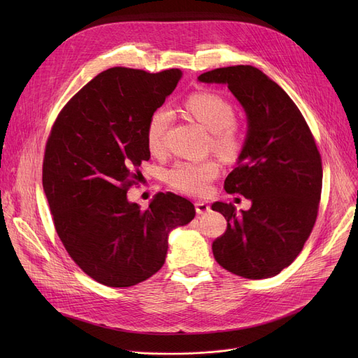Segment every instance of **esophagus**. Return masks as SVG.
<instances>
[{"mask_svg":"<svg viewBox=\"0 0 358 358\" xmlns=\"http://www.w3.org/2000/svg\"><path fill=\"white\" fill-rule=\"evenodd\" d=\"M209 210H210V206H209L208 203H204V201H196V212H197L199 215H203V213L209 212Z\"/></svg>","mask_w":358,"mask_h":358,"instance_id":"34e87169","label":"esophagus"}]
</instances>
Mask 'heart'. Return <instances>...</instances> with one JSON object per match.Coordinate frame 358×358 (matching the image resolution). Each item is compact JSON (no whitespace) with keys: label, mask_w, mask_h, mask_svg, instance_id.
Wrapping results in <instances>:
<instances>
[{"label":"heart","mask_w":358,"mask_h":358,"mask_svg":"<svg viewBox=\"0 0 358 358\" xmlns=\"http://www.w3.org/2000/svg\"><path fill=\"white\" fill-rule=\"evenodd\" d=\"M184 108L193 119L210 130L212 146L220 157L236 159L241 155L245 146V134L235 122L236 110L228 99L213 91H197L184 100ZM169 123L171 113L166 108L155 110L148 119L146 146L155 155L164 152ZM219 174L220 164L208 158L203 161H178L168 169L165 178L174 190L182 194L204 196L210 192V185Z\"/></svg>","instance_id":"heart-1"}]
</instances>
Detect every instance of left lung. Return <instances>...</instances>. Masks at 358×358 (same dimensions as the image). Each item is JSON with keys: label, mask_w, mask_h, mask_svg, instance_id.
<instances>
[{"label": "left lung", "mask_w": 358, "mask_h": 358, "mask_svg": "<svg viewBox=\"0 0 358 358\" xmlns=\"http://www.w3.org/2000/svg\"><path fill=\"white\" fill-rule=\"evenodd\" d=\"M201 83H222L243 106L248 135L224 190L251 199L250 210L213 203L228 220L212 243L215 259L236 275L268 278L289 267L303 250L317 216L322 159L294 101L251 65L208 71Z\"/></svg>", "instance_id": "8db88e82"}]
</instances>
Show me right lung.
Masks as SVG:
<instances>
[{"instance_id": "right-lung-1", "label": "right lung", "mask_w": 358, "mask_h": 358, "mask_svg": "<svg viewBox=\"0 0 358 358\" xmlns=\"http://www.w3.org/2000/svg\"><path fill=\"white\" fill-rule=\"evenodd\" d=\"M180 78L177 68H110L75 94L50 129L42 181L56 234L75 264L104 286L152 277L165 262L168 234L196 215L190 200L169 192L145 210L126 197L150 158L148 119Z\"/></svg>"}]
</instances>
